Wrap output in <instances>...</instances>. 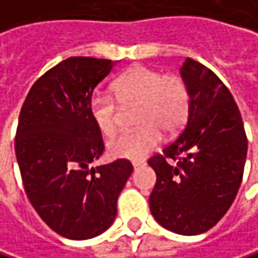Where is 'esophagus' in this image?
Listing matches in <instances>:
<instances>
[{"label": "esophagus", "mask_w": 258, "mask_h": 258, "mask_svg": "<svg viewBox=\"0 0 258 258\" xmlns=\"http://www.w3.org/2000/svg\"><path fill=\"white\" fill-rule=\"evenodd\" d=\"M142 165H145V162H143V161H133V167H134V168L142 167Z\"/></svg>", "instance_id": "esophagus-1"}]
</instances>
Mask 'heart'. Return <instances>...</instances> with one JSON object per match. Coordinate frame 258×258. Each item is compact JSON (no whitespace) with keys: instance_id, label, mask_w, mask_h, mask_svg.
I'll list each match as a JSON object with an SVG mask.
<instances>
[{"instance_id":"heart-1","label":"heart","mask_w":258,"mask_h":258,"mask_svg":"<svg viewBox=\"0 0 258 258\" xmlns=\"http://www.w3.org/2000/svg\"><path fill=\"white\" fill-rule=\"evenodd\" d=\"M112 91L113 96L96 93L90 100V113L97 130L106 137L113 136L119 127L121 107L134 105V124L139 127L109 142L107 149L113 158H145L158 148L161 133L176 134L190 113L189 85L177 74L164 75L139 64L116 78Z\"/></svg>"}]
</instances>
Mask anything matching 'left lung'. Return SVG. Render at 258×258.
I'll return each instance as SVG.
<instances>
[{
	"instance_id": "left-lung-1",
	"label": "left lung",
	"mask_w": 258,
	"mask_h": 258,
	"mask_svg": "<svg viewBox=\"0 0 258 258\" xmlns=\"http://www.w3.org/2000/svg\"><path fill=\"white\" fill-rule=\"evenodd\" d=\"M181 77L190 90V113L184 130L148 161L156 173L149 205L165 229L199 235L219 223L236 197L248 140L232 93L211 69L187 57Z\"/></svg>"
}]
</instances>
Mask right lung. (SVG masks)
Wrapping results in <instances>:
<instances>
[{"instance_id": "right-lung-1", "label": "right lung", "mask_w": 258, "mask_h": 258, "mask_svg": "<svg viewBox=\"0 0 258 258\" xmlns=\"http://www.w3.org/2000/svg\"><path fill=\"white\" fill-rule=\"evenodd\" d=\"M110 69L107 59L63 60L36 80L19 115L14 149L25 192L63 238L90 239L105 232L133 173L128 159L88 167L105 151L90 100Z\"/></svg>"}]
</instances>
